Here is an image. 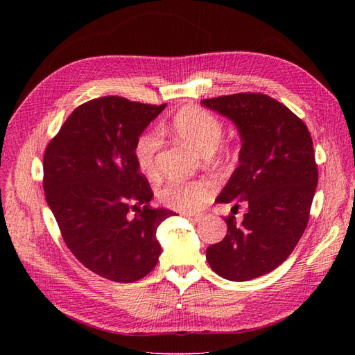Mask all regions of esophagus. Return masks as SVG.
Segmentation results:
<instances>
[{
    "label": "esophagus",
    "instance_id": "esophagus-1",
    "mask_svg": "<svg viewBox=\"0 0 355 355\" xmlns=\"http://www.w3.org/2000/svg\"><path fill=\"white\" fill-rule=\"evenodd\" d=\"M187 218L192 222H200L201 220V214H194V213H188Z\"/></svg>",
    "mask_w": 355,
    "mask_h": 355
}]
</instances>
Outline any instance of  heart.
Returning a JSON list of instances; mask_svg holds the SVG:
<instances>
[{"label":"heart","mask_w":355,"mask_h":355,"mask_svg":"<svg viewBox=\"0 0 355 355\" xmlns=\"http://www.w3.org/2000/svg\"><path fill=\"white\" fill-rule=\"evenodd\" d=\"M173 130L180 141L197 149L202 155H210L219 146L223 137V124L218 116L201 108H184L173 118ZM159 133L151 130L137 139L135 158L139 170L146 178L157 175L155 155L159 149ZM214 194L210 180H179L171 179L158 191V198L166 207L191 213L198 210Z\"/></svg>","instance_id":"1"}]
</instances>
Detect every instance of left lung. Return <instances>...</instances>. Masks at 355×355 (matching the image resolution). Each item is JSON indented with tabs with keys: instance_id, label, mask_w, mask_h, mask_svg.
<instances>
[{
	"instance_id": "8db88e82",
	"label": "left lung",
	"mask_w": 355,
	"mask_h": 355,
	"mask_svg": "<svg viewBox=\"0 0 355 355\" xmlns=\"http://www.w3.org/2000/svg\"><path fill=\"white\" fill-rule=\"evenodd\" d=\"M201 105L231 120L241 137L239 167L218 202L245 201L241 223L225 219V239L207 247L211 270L231 282H249L280 266L302 237L318 171L305 123L262 93L202 99Z\"/></svg>"
}]
</instances>
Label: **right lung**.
I'll return each instance as SVG.
<instances>
[{
    "label": "right lung",
    "mask_w": 355,
    "mask_h": 355,
    "mask_svg": "<svg viewBox=\"0 0 355 355\" xmlns=\"http://www.w3.org/2000/svg\"><path fill=\"white\" fill-rule=\"evenodd\" d=\"M164 108L120 96L93 99L46 149L44 192L62 237L85 268L111 282L133 283L154 270L157 228L176 214L149 206L154 194L135 158L139 136Z\"/></svg>",
    "instance_id": "obj_1"
}]
</instances>
